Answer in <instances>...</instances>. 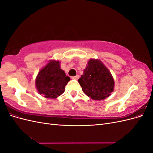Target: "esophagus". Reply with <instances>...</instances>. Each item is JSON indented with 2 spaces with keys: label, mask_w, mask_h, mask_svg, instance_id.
<instances>
[{
  "label": "esophagus",
  "mask_w": 153,
  "mask_h": 153,
  "mask_svg": "<svg viewBox=\"0 0 153 153\" xmlns=\"http://www.w3.org/2000/svg\"><path fill=\"white\" fill-rule=\"evenodd\" d=\"M71 78H72V79H75V80H78V78H79V75H76L75 76H72L71 77Z\"/></svg>",
  "instance_id": "1"
}]
</instances>
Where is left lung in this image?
Here are the masks:
<instances>
[{
  "label": "left lung",
  "instance_id": "8db88e82",
  "mask_svg": "<svg viewBox=\"0 0 153 153\" xmlns=\"http://www.w3.org/2000/svg\"><path fill=\"white\" fill-rule=\"evenodd\" d=\"M83 92L92 100H103L114 91V80L103 64L98 59H91L78 80Z\"/></svg>",
  "mask_w": 153,
  "mask_h": 153
}]
</instances>
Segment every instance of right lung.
I'll use <instances>...</instances> for the list:
<instances>
[{"label": "right lung", "mask_w": 153, "mask_h": 153, "mask_svg": "<svg viewBox=\"0 0 153 153\" xmlns=\"http://www.w3.org/2000/svg\"><path fill=\"white\" fill-rule=\"evenodd\" d=\"M70 78L61 69L59 61H51L41 69L36 80V88L40 94L47 98L55 99L64 92Z\"/></svg>", "instance_id": "add662e5"}]
</instances>
